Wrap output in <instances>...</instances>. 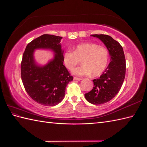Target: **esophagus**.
<instances>
[{"instance_id": "1", "label": "esophagus", "mask_w": 147, "mask_h": 147, "mask_svg": "<svg viewBox=\"0 0 147 147\" xmlns=\"http://www.w3.org/2000/svg\"><path fill=\"white\" fill-rule=\"evenodd\" d=\"M74 79L75 80H82V79H80V78H78V77H74Z\"/></svg>"}]
</instances>
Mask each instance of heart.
Wrapping results in <instances>:
<instances>
[{
  "mask_svg": "<svg viewBox=\"0 0 147 147\" xmlns=\"http://www.w3.org/2000/svg\"><path fill=\"white\" fill-rule=\"evenodd\" d=\"M63 63L68 70H71L81 60L82 66L73 70L77 76L97 77L102 74L108 65L109 53L105 47L92 43L78 45L74 51H66L63 55Z\"/></svg>",
  "mask_w": 147,
  "mask_h": 147,
  "instance_id": "b5f03b06",
  "label": "heart"
}]
</instances>
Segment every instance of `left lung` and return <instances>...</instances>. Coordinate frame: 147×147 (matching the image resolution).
Returning <instances> with one entry per match:
<instances>
[{"instance_id":"8db88e82","label":"left lung","mask_w":147,"mask_h":147,"mask_svg":"<svg viewBox=\"0 0 147 147\" xmlns=\"http://www.w3.org/2000/svg\"><path fill=\"white\" fill-rule=\"evenodd\" d=\"M99 38L109 51L110 63L99 78L94 79L93 89L85 94L86 100L93 104H102L118 93L126 74V60L123 49L118 41L106 34H92Z\"/></svg>"}]
</instances>
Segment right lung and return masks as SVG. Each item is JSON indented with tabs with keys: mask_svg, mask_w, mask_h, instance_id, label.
Here are the masks:
<instances>
[{
	"mask_svg": "<svg viewBox=\"0 0 147 147\" xmlns=\"http://www.w3.org/2000/svg\"><path fill=\"white\" fill-rule=\"evenodd\" d=\"M62 37L43 34L31 41L25 49L21 64V79L31 98L41 105L53 106L64 98L67 84L73 80L63 65L64 51L60 43ZM50 49L54 58L45 65L34 60V50Z\"/></svg>",
	"mask_w": 147,
	"mask_h": 147,
	"instance_id": "obj_1",
	"label": "right lung"
}]
</instances>
